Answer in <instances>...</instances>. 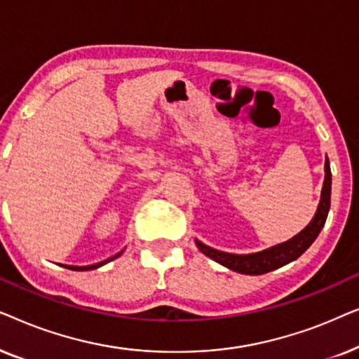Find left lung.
<instances>
[{"label":"left lung","instance_id":"8db88e82","mask_svg":"<svg viewBox=\"0 0 359 359\" xmlns=\"http://www.w3.org/2000/svg\"><path fill=\"white\" fill-rule=\"evenodd\" d=\"M330 194H332V171L328 158L325 160V180H323V188L320 203H318L317 212L311 220V224L307 225L302 232H299L296 237H292L287 242L274 245L271 248L263 250L258 253H250V255H233V253H225L219 252L208 247V245L201 243L199 240H196V245L203 252L205 257L212 258L214 262L222 264V266L232 269V271L242 273V274H264L284 266V264L294 262L313 243V240L318 237L320 230L325 225L328 210H330Z\"/></svg>","mask_w":359,"mask_h":359}]
</instances>
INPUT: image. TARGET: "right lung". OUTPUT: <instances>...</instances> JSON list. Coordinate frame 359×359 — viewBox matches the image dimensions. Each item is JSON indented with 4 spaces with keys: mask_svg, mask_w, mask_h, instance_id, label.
I'll return each mask as SVG.
<instances>
[{
    "mask_svg": "<svg viewBox=\"0 0 359 359\" xmlns=\"http://www.w3.org/2000/svg\"><path fill=\"white\" fill-rule=\"evenodd\" d=\"M122 253V252H121ZM121 253H117V255H114V257H111V258H107V259H104V262H101V263H96V264H90V266H68V264H65V266L68 268V269H73V271H88V269H96V268H100V266H102V264H106V263H109V262H112V259H116L117 257H119Z\"/></svg>",
    "mask_w": 359,
    "mask_h": 359,
    "instance_id": "right-lung-1",
    "label": "right lung"
}]
</instances>
